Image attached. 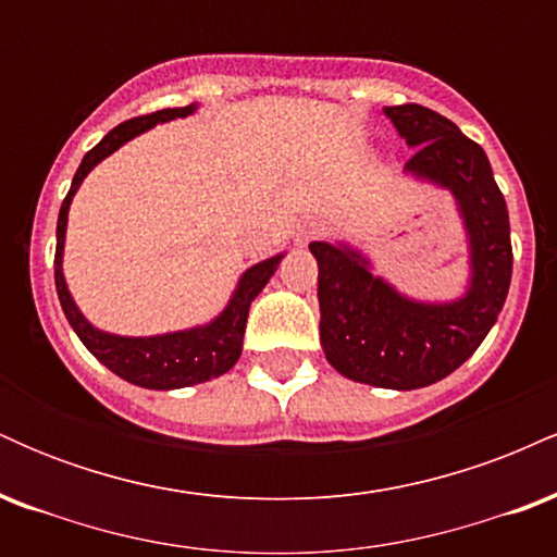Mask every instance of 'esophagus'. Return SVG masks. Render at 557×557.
Returning <instances> with one entry per match:
<instances>
[{"label": "esophagus", "mask_w": 557, "mask_h": 557, "mask_svg": "<svg viewBox=\"0 0 557 557\" xmlns=\"http://www.w3.org/2000/svg\"><path fill=\"white\" fill-rule=\"evenodd\" d=\"M319 235H322V225H317V222H304V225L296 230V243L298 246H306V243L317 240Z\"/></svg>", "instance_id": "1"}]
</instances>
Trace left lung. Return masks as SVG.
I'll return each instance as SVG.
<instances>
[{"label":"left lung","instance_id":"8db88e82","mask_svg":"<svg viewBox=\"0 0 557 557\" xmlns=\"http://www.w3.org/2000/svg\"><path fill=\"white\" fill-rule=\"evenodd\" d=\"M413 157L406 172L456 196L471 253V283L450 304L406 298L369 272V261L345 243L314 240L319 264L322 348L354 382L417 389L445 380L482 345L497 322L513 272L505 198L484 149L456 123L421 104L385 107Z\"/></svg>","mask_w":557,"mask_h":557}]
</instances>
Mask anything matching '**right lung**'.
Instances as JSON below:
<instances>
[{
  "mask_svg": "<svg viewBox=\"0 0 557 557\" xmlns=\"http://www.w3.org/2000/svg\"><path fill=\"white\" fill-rule=\"evenodd\" d=\"M196 110V104L188 107H172V110H159L144 117H133L127 123L117 125L114 131L107 133L99 144L83 157L78 172H75L73 185H70L65 201H62L60 220H57V253H54V285L57 296H60L62 311H65L70 327L75 330V335L81 337V343L104 363L110 372H114L123 380L133 382L138 387L149 389H177V387H190L198 382L214 380V376L230 372L235 367V361L240 359L243 350V332H246V319L248 309H251V300L259 296L261 287L270 283V277L277 270L280 259L277 257L259 261L257 267H251L248 272H243L235 287L233 298L225 306L220 317L214 322L203 324V327L194 330H181V332H168V335H154V337H123V335H110V332L96 330L86 317L81 314L78 306H75L73 296H70L65 285V274H62V248H65V230H67V209L73 201L75 190L83 183V177L91 172L96 164L104 157H110L112 151H117L125 140L136 138L138 133L149 131L157 123H168V120L185 117Z\"/></svg>",
  "mask_w": 557,
  "mask_h": 557,
  "instance_id": "obj_1",
  "label": "right lung"
}]
</instances>
